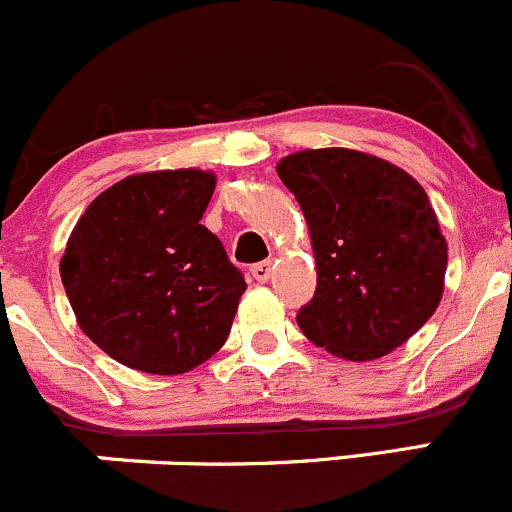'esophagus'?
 Listing matches in <instances>:
<instances>
[{
    "mask_svg": "<svg viewBox=\"0 0 512 512\" xmlns=\"http://www.w3.org/2000/svg\"><path fill=\"white\" fill-rule=\"evenodd\" d=\"M271 271H273L271 261H261V263H256L254 268H251V273H254V278L258 283H266L268 278H271Z\"/></svg>",
    "mask_w": 512,
    "mask_h": 512,
    "instance_id": "obj_1",
    "label": "esophagus"
}]
</instances>
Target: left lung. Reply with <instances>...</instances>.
I'll return each instance as SVG.
<instances>
[{
    "instance_id": "8db88e82",
    "label": "left lung",
    "mask_w": 512,
    "mask_h": 512,
    "mask_svg": "<svg viewBox=\"0 0 512 512\" xmlns=\"http://www.w3.org/2000/svg\"><path fill=\"white\" fill-rule=\"evenodd\" d=\"M316 258V293L298 311L308 341L346 361L396 351L438 308L448 244L423 186L356 149H303L278 161Z\"/></svg>"
}]
</instances>
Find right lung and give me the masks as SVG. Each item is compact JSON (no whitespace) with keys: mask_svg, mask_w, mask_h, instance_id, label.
<instances>
[{"mask_svg":"<svg viewBox=\"0 0 512 512\" xmlns=\"http://www.w3.org/2000/svg\"><path fill=\"white\" fill-rule=\"evenodd\" d=\"M216 174L166 169L101 191L59 273L79 328L114 361L154 376L201 366L226 343L246 281L201 224Z\"/></svg>","mask_w":512,"mask_h":512,"instance_id":"1","label":"right lung"}]
</instances>
